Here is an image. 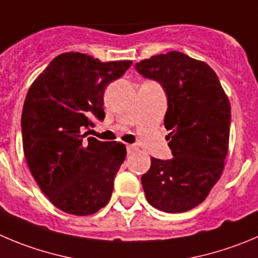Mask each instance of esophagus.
Listing matches in <instances>:
<instances>
[{"label": "esophagus", "mask_w": 258, "mask_h": 258, "mask_svg": "<svg viewBox=\"0 0 258 258\" xmlns=\"http://www.w3.org/2000/svg\"><path fill=\"white\" fill-rule=\"evenodd\" d=\"M126 151H127V154L134 153L136 151H138V146H136V144H127Z\"/></svg>", "instance_id": "obj_1"}]
</instances>
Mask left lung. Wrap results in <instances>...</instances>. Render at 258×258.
Listing matches in <instances>:
<instances>
[{
    "label": "left lung",
    "mask_w": 258,
    "mask_h": 258,
    "mask_svg": "<svg viewBox=\"0 0 258 258\" xmlns=\"http://www.w3.org/2000/svg\"><path fill=\"white\" fill-rule=\"evenodd\" d=\"M136 68L166 91L164 127L173 154L168 161L151 158L142 176L147 201L162 212H187L207 199L224 170L230 102L210 66L181 51L153 55Z\"/></svg>",
    "instance_id": "left-lung-1"
}]
</instances>
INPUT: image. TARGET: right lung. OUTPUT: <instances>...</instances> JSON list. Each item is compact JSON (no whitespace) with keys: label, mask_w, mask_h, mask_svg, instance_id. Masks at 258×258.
<instances>
[{"label":"right lung","mask_w":258,"mask_h":258,"mask_svg":"<svg viewBox=\"0 0 258 258\" xmlns=\"http://www.w3.org/2000/svg\"><path fill=\"white\" fill-rule=\"evenodd\" d=\"M132 60L100 62L78 51L54 58L31 83L21 115L29 170L54 207L85 217L109 203L126 157L117 142L85 139L92 115L102 120L104 91Z\"/></svg>","instance_id":"add662e5"}]
</instances>
